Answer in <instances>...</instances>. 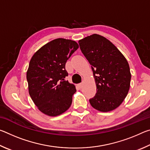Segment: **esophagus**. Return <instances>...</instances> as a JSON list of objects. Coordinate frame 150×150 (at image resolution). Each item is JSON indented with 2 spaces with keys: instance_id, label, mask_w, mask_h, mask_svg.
<instances>
[{
  "instance_id": "1",
  "label": "esophagus",
  "mask_w": 150,
  "mask_h": 150,
  "mask_svg": "<svg viewBox=\"0 0 150 150\" xmlns=\"http://www.w3.org/2000/svg\"><path fill=\"white\" fill-rule=\"evenodd\" d=\"M78 87L80 89H81V88H82V87H83V83H80V84H79L78 85Z\"/></svg>"
}]
</instances>
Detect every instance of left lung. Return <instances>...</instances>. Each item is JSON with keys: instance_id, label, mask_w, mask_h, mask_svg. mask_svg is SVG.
<instances>
[{"instance_id": "obj_1", "label": "left lung", "mask_w": 150, "mask_h": 150, "mask_svg": "<svg viewBox=\"0 0 150 150\" xmlns=\"http://www.w3.org/2000/svg\"><path fill=\"white\" fill-rule=\"evenodd\" d=\"M81 52L91 65L96 93L89 102L98 111L115 110L130 89L131 73L125 57L102 35L94 34L79 41Z\"/></svg>"}]
</instances>
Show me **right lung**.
Listing matches in <instances>:
<instances>
[{
    "label": "right lung",
    "instance_id": "obj_1",
    "mask_svg": "<svg viewBox=\"0 0 150 150\" xmlns=\"http://www.w3.org/2000/svg\"><path fill=\"white\" fill-rule=\"evenodd\" d=\"M78 48L75 41L57 38L43 45L30 59L26 73L29 94L45 115H60L71 105L76 88L65 79V63Z\"/></svg>",
    "mask_w": 150,
    "mask_h": 150
}]
</instances>
